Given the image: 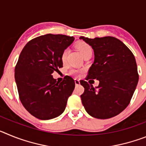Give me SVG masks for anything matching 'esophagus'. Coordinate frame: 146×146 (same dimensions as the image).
I'll list each match as a JSON object with an SVG mask.
<instances>
[{
	"label": "esophagus",
	"instance_id": "1",
	"mask_svg": "<svg viewBox=\"0 0 146 146\" xmlns=\"http://www.w3.org/2000/svg\"><path fill=\"white\" fill-rule=\"evenodd\" d=\"M74 82H75L76 86H79V85L80 84V80L77 79H74Z\"/></svg>",
	"mask_w": 146,
	"mask_h": 146
}]
</instances>
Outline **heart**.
I'll return each instance as SVG.
<instances>
[{
	"mask_svg": "<svg viewBox=\"0 0 146 146\" xmlns=\"http://www.w3.org/2000/svg\"><path fill=\"white\" fill-rule=\"evenodd\" d=\"M76 47L77 49L80 51L83 57L86 56L88 54H92V47L90 46L88 43L84 42H80L76 44ZM68 52H69V50L66 49L63 51L61 54V61L63 62V64H65L67 60V55H68ZM72 73L73 74H76L75 71H72Z\"/></svg>",
	"mask_w": 146,
	"mask_h": 146,
	"instance_id": "1",
	"label": "heart"
}]
</instances>
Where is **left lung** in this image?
<instances>
[{"mask_svg": "<svg viewBox=\"0 0 146 146\" xmlns=\"http://www.w3.org/2000/svg\"><path fill=\"white\" fill-rule=\"evenodd\" d=\"M80 39L94 50V61L86 80H81L85 88L80 96L82 105L90 115L99 119L114 117L128 106L138 82L136 60L133 53L123 42L113 36ZM91 79L100 81L94 88Z\"/></svg>", "mask_w": 146, "mask_h": 146, "instance_id": "1", "label": "left lung"}]
</instances>
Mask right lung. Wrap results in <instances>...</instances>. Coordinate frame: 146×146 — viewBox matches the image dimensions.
Listing matches in <instances>:
<instances>
[{
  "label": "right lung",
  "mask_w": 146,
  "mask_h": 146,
  "mask_svg": "<svg viewBox=\"0 0 146 146\" xmlns=\"http://www.w3.org/2000/svg\"><path fill=\"white\" fill-rule=\"evenodd\" d=\"M74 40L73 36L62 34L40 36L28 42L19 56L15 77L20 99L38 119L50 120L61 115L74 91L73 78L66 75L60 82L52 75L63 67L62 52Z\"/></svg>",
  "instance_id": "add662e5"
}]
</instances>
